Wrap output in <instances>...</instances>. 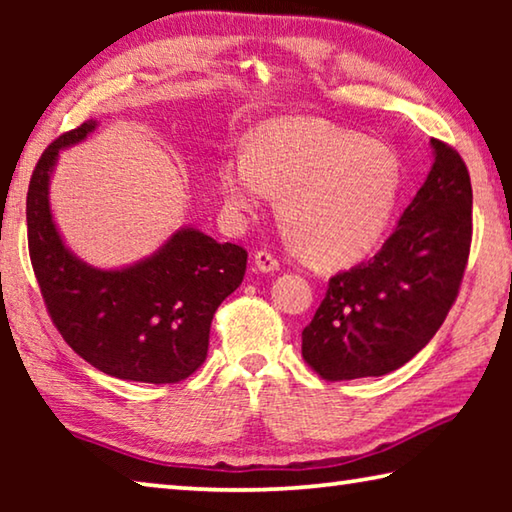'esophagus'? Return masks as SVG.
Segmentation results:
<instances>
[{"mask_svg": "<svg viewBox=\"0 0 512 512\" xmlns=\"http://www.w3.org/2000/svg\"><path fill=\"white\" fill-rule=\"evenodd\" d=\"M255 266L259 268L262 273H273L280 268V262H277L273 253H268V250H257L255 253Z\"/></svg>", "mask_w": 512, "mask_h": 512, "instance_id": "34e87169", "label": "esophagus"}]
</instances>
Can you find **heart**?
I'll return each instance as SVG.
<instances>
[{
    "label": "heart",
    "instance_id": "1",
    "mask_svg": "<svg viewBox=\"0 0 512 512\" xmlns=\"http://www.w3.org/2000/svg\"><path fill=\"white\" fill-rule=\"evenodd\" d=\"M216 185L232 214H253L280 194V216L300 255L350 266L384 239L402 189L393 149L316 117L259 124L246 151L225 153Z\"/></svg>",
    "mask_w": 512,
    "mask_h": 512
}]
</instances>
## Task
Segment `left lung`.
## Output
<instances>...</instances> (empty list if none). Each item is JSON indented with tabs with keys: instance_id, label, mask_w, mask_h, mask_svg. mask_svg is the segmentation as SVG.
I'll use <instances>...</instances> for the list:
<instances>
[{
	"instance_id": "8db88e82",
	"label": "left lung",
	"mask_w": 512,
	"mask_h": 512,
	"mask_svg": "<svg viewBox=\"0 0 512 512\" xmlns=\"http://www.w3.org/2000/svg\"><path fill=\"white\" fill-rule=\"evenodd\" d=\"M431 146L436 160L393 235L368 262L329 277L302 329V359L327 381L404 366L456 302L472 244V183L456 149Z\"/></svg>"
}]
</instances>
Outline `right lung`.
Wrapping results in <instances>:
<instances>
[{"label":"right lung","mask_w":512,"mask_h":512,"mask_svg":"<svg viewBox=\"0 0 512 512\" xmlns=\"http://www.w3.org/2000/svg\"><path fill=\"white\" fill-rule=\"evenodd\" d=\"M83 121L51 142L27 194L31 266L51 323L79 357L110 377L178 384L203 366L214 311L246 273V248L178 230L144 262L99 271L65 248L49 210V173L58 151L88 137Z\"/></svg>","instance_id":"right-lung-1"}]
</instances>
